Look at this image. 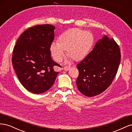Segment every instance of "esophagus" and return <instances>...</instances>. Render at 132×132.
I'll use <instances>...</instances> for the list:
<instances>
[{
  "instance_id": "1",
  "label": "esophagus",
  "mask_w": 132,
  "mask_h": 132,
  "mask_svg": "<svg viewBox=\"0 0 132 132\" xmlns=\"http://www.w3.org/2000/svg\"><path fill=\"white\" fill-rule=\"evenodd\" d=\"M70 67H68V66H65V67H64L63 68V70H65V71H68V70L70 68Z\"/></svg>"
}]
</instances>
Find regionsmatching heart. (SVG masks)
I'll use <instances>...</instances> for the list:
<instances>
[{
  "label": "heart",
  "mask_w": 132,
  "mask_h": 132,
  "mask_svg": "<svg viewBox=\"0 0 132 132\" xmlns=\"http://www.w3.org/2000/svg\"><path fill=\"white\" fill-rule=\"evenodd\" d=\"M94 37L89 32L79 29H72L59 35L57 43H52L51 52L55 61L61 62L67 55L73 61L78 62L84 59L91 49Z\"/></svg>",
  "instance_id": "heart-1"
}]
</instances>
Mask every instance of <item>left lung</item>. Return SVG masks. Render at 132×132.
Returning <instances> with one entry per match:
<instances>
[{"label":"left lung","mask_w":132,"mask_h":132,"mask_svg":"<svg viewBox=\"0 0 132 132\" xmlns=\"http://www.w3.org/2000/svg\"><path fill=\"white\" fill-rule=\"evenodd\" d=\"M121 61L119 46L113 38L104 36L96 43L93 50L77 66L78 90L93 97L109 87L116 75Z\"/></svg>","instance_id":"1"}]
</instances>
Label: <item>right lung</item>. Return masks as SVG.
Here are the masks:
<instances>
[{"mask_svg": "<svg viewBox=\"0 0 132 132\" xmlns=\"http://www.w3.org/2000/svg\"><path fill=\"white\" fill-rule=\"evenodd\" d=\"M55 27L39 25L29 28L20 35L14 47L12 63L20 82L36 94L47 91L53 85L59 71L50 51Z\"/></svg>", "mask_w": 132, "mask_h": 132, "instance_id": "obj_1", "label": "right lung"}]
</instances>
